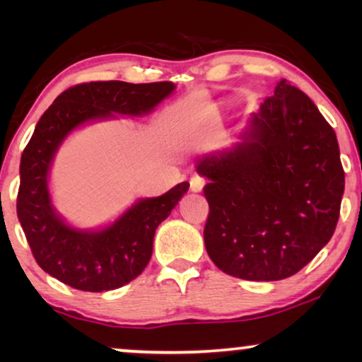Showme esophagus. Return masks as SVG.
Instances as JSON below:
<instances>
[{
  "instance_id": "esophagus-1",
  "label": "esophagus",
  "mask_w": 362,
  "mask_h": 362,
  "mask_svg": "<svg viewBox=\"0 0 362 362\" xmlns=\"http://www.w3.org/2000/svg\"><path fill=\"white\" fill-rule=\"evenodd\" d=\"M206 185V177L201 176V175H192L191 177V189L192 191H201L202 187Z\"/></svg>"
}]
</instances>
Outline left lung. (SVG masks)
<instances>
[{
	"instance_id": "8db88e82",
	"label": "left lung",
	"mask_w": 362,
	"mask_h": 362,
	"mask_svg": "<svg viewBox=\"0 0 362 362\" xmlns=\"http://www.w3.org/2000/svg\"><path fill=\"white\" fill-rule=\"evenodd\" d=\"M209 182L204 244L237 279H288L334 234L344 192L338 138L311 98L280 78L234 150L197 163Z\"/></svg>"
}]
</instances>
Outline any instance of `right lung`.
<instances>
[{"mask_svg": "<svg viewBox=\"0 0 362 362\" xmlns=\"http://www.w3.org/2000/svg\"><path fill=\"white\" fill-rule=\"evenodd\" d=\"M173 90V82L77 83L39 118L21 156L16 211L33 257L54 279L82 291H107L130 284L145 270L156 227L171 214L189 182H180L160 197L138 201L107 229L82 232L54 214L47 173L57 146L76 127L110 113L141 115Z\"/></svg>", "mask_w": 362, "mask_h": 362, "instance_id": "obj_1", "label": "right lung"}]
</instances>
